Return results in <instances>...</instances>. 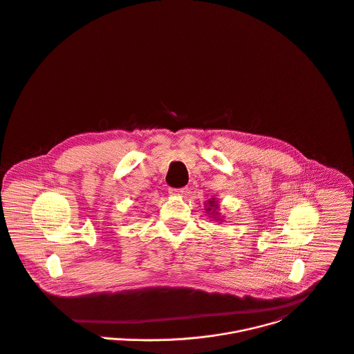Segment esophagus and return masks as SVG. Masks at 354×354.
I'll list each match as a JSON object with an SVG mask.
<instances>
[{"label":"esophagus","mask_w":354,"mask_h":354,"mask_svg":"<svg viewBox=\"0 0 354 354\" xmlns=\"http://www.w3.org/2000/svg\"><path fill=\"white\" fill-rule=\"evenodd\" d=\"M189 192L187 187H182V189H169V193L172 196H185Z\"/></svg>","instance_id":"34e87169"}]
</instances>
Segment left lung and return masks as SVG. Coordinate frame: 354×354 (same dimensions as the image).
<instances>
[{
  "mask_svg": "<svg viewBox=\"0 0 354 354\" xmlns=\"http://www.w3.org/2000/svg\"><path fill=\"white\" fill-rule=\"evenodd\" d=\"M217 208H218V204L214 201V198L208 201V208H207V211H208V212H211L212 217H214L216 220H218V218L216 217V214H218V213H217Z\"/></svg>",
  "mask_w": 354,
  "mask_h": 354,
  "instance_id": "1",
  "label": "left lung"
}]
</instances>
